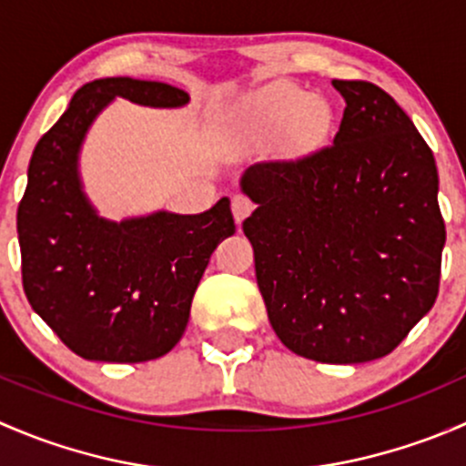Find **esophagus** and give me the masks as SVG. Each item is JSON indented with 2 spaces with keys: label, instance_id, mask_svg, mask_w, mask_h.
<instances>
[{
  "label": "esophagus",
  "instance_id": "1",
  "mask_svg": "<svg viewBox=\"0 0 466 466\" xmlns=\"http://www.w3.org/2000/svg\"><path fill=\"white\" fill-rule=\"evenodd\" d=\"M252 209H255V205H252L246 196H234L232 198V214L237 223H243V220L252 214Z\"/></svg>",
  "mask_w": 466,
  "mask_h": 466
}]
</instances>
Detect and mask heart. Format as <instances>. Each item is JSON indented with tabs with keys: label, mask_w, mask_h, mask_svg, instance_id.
<instances>
[{
	"label": "heart",
	"mask_w": 466,
	"mask_h": 466,
	"mask_svg": "<svg viewBox=\"0 0 466 466\" xmlns=\"http://www.w3.org/2000/svg\"><path fill=\"white\" fill-rule=\"evenodd\" d=\"M329 124L327 103L290 83H272L229 112V128L243 144L270 142L286 133L293 148L309 150L322 142Z\"/></svg>",
	"instance_id": "heart-1"
}]
</instances>
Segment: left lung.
Listing matches in <instances>:
<instances>
[{"instance_id": "8db88e82", "label": "left lung", "mask_w": 466, "mask_h": 466, "mask_svg": "<svg viewBox=\"0 0 466 466\" xmlns=\"http://www.w3.org/2000/svg\"><path fill=\"white\" fill-rule=\"evenodd\" d=\"M333 144L246 168L243 220L277 338L318 363L388 356L433 309L446 229L433 150L383 89L333 81Z\"/></svg>"}]
</instances>
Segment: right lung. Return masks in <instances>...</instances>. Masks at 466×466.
<instances>
[{"mask_svg":"<svg viewBox=\"0 0 466 466\" xmlns=\"http://www.w3.org/2000/svg\"><path fill=\"white\" fill-rule=\"evenodd\" d=\"M116 96L148 107L189 103L185 89L128 76L98 78L74 94L31 155L17 207L22 284L33 311L74 354L144 363L177 345L211 252L237 228L228 198L203 214L155 211L119 223L98 216L78 155Z\"/></svg>","mask_w":466,"mask_h":466,"instance_id":"right-lung-1","label":"right lung"}]
</instances>
